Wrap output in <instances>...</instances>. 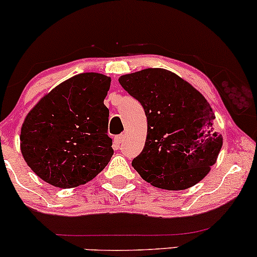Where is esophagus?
<instances>
[{
  "label": "esophagus",
  "instance_id": "1",
  "mask_svg": "<svg viewBox=\"0 0 257 257\" xmlns=\"http://www.w3.org/2000/svg\"><path fill=\"white\" fill-rule=\"evenodd\" d=\"M123 141H124V135H117L113 140L114 147H116V149H118L119 145L123 143Z\"/></svg>",
  "mask_w": 257,
  "mask_h": 257
}]
</instances>
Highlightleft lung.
I'll return each mask as SVG.
<instances>
[{"mask_svg":"<svg viewBox=\"0 0 257 257\" xmlns=\"http://www.w3.org/2000/svg\"><path fill=\"white\" fill-rule=\"evenodd\" d=\"M119 84L140 102L147 118L144 150L132 166L156 187L186 190L210 172L222 147L204 96L175 73L146 69L120 76Z\"/></svg>","mask_w":257,"mask_h":257,"instance_id":"obj_1","label":"left lung"}]
</instances>
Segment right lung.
Returning a JSON list of instances; mask_svg holds the SVG:
<instances>
[{"label":"right lung","mask_w":257,"mask_h":257,"mask_svg":"<svg viewBox=\"0 0 257 257\" xmlns=\"http://www.w3.org/2000/svg\"><path fill=\"white\" fill-rule=\"evenodd\" d=\"M110 82L95 72L73 76L29 112L20 149L28 166L46 182L76 187L107 166L113 155L104 105Z\"/></svg>","instance_id":"1"}]
</instances>
